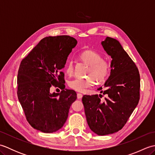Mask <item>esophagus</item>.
<instances>
[{"mask_svg": "<svg viewBox=\"0 0 155 155\" xmlns=\"http://www.w3.org/2000/svg\"><path fill=\"white\" fill-rule=\"evenodd\" d=\"M82 97H83V94L81 93H77V98L78 99H81Z\"/></svg>", "mask_w": 155, "mask_h": 155, "instance_id": "1", "label": "esophagus"}]
</instances>
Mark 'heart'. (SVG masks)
Listing matches in <instances>:
<instances>
[{"mask_svg":"<svg viewBox=\"0 0 155 155\" xmlns=\"http://www.w3.org/2000/svg\"><path fill=\"white\" fill-rule=\"evenodd\" d=\"M79 58L90 66L88 78L76 77L68 82V86L72 89L78 92H84L87 88L93 87L95 81L98 83H103L107 80L110 73V64L102 58V56L92 50H87L82 52ZM74 62L72 61H68L65 67V72L68 75L74 73Z\"/></svg>","mask_w":155,"mask_h":155,"instance_id":"1","label":"heart"}]
</instances>
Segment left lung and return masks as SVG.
Listing matches in <instances>:
<instances>
[{"mask_svg":"<svg viewBox=\"0 0 155 155\" xmlns=\"http://www.w3.org/2000/svg\"><path fill=\"white\" fill-rule=\"evenodd\" d=\"M101 45L112 58L111 70L104 87L97 90L107 98L103 101L101 94H85L82 101L88 127L103 136L120 130L137 107L140 99V74L117 39L107 37Z\"/></svg>","mask_w":155,"mask_h":155,"instance_id":"1","label":"left lung"}]
</instances>
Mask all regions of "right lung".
<instances>
[{
	"label": "right lung",
	"mask_w": 155,
	"mask_h": 155,
	"mask_svg": "<svg viewBox=\"0 0 155 155\" xmlns=\"http://www.w3.org/2000/svg\"><path fill=\"white\" fill-rule=\"evenodd\" d=\"M77 44L70 36L42 38L20 64L17 84L18 101L28 123L46 133L63 127L72 103L77 99L73 90L64 88V67L68 55ZM52 86L61 93L51 94Z\"/></svg>",
	"instance_id": "add662e5"
}]
</instances>
